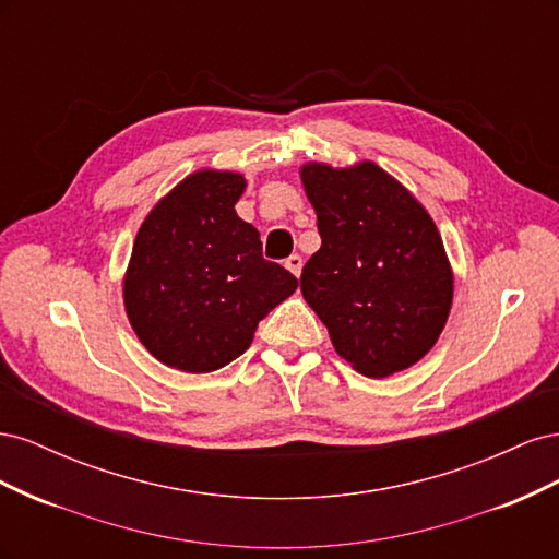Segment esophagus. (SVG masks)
<instances>
[{
  "mask_svg": "<svg viewBox=\"0 0 559 559\" xmlns=\"http://www.w3.org/2000/svg\"><path fill=\"white\" fill-rule=\"evenodd\" d=\"M284 265H286V267H289V270H292V273H294V275L298 277V275H300V270H302V259L298 257V253H292V257L284 261Z\"/></svg>",
  "mask_w": 559,
  "mask_h": 559,
  "instance_id": "1",
  "label": "esophagus"
}]
</instances>
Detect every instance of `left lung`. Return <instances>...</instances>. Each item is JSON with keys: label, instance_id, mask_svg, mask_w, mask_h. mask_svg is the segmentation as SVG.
Wrapping results in <instances>:
<instances>
[{"label": "left lung", "instance_id": "8db88e82", "mask_svg": "<svg viewBox=\"0 0 559 559\" xmlns=\"http://www.w3.org/2000/svg\"><path fill=\"white\" fill-rule=\"evenodd\" d=\"M300 177L321 235L300 292L335 352L366 378L417 364L452 302L450 263L431 216L373 163L349 170L310 163Z\"/></svg>", "mask_w": 559, "mask_h": 559}]
</instances>
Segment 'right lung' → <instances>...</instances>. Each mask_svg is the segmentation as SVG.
I'll return each instance as SVG.
<instances>
[{
    "instance_id": "1",
    "label": "right lung",
    "mask_w": 559,
    "mask_h": 559,
    "mask_svg": "<svg viewBox=\"0 0 559 559\" xmlns=\"http://www.w3.org/2000/svg\"><path fill=\"white\" fill-rule=\"evenodd\" d=\"M245 179L202 170L146 216L126 275L130 324L165 366L224 368L251 345L259 321L298 280L263 259L259 230L235 214Z\"/></svg>"
}]
</instances>
